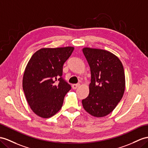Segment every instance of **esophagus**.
<instances>
[{
  "instance_id": "obj_1",
  "label": "esophagus",
  "mask_w": 148,
  "mask_h": 148,
  "mask_svg": "<svg viewBox=\"0 0 148 148\" xmlns=\"http://www.w3.org/2000/svg\"><path fill=\"white\" fill-rule=\"evenodd\" d=\"M79 86H80V84H74L72 86V87H73V89H76L77 88H79Z\"/></svg>"
}]
</instances>
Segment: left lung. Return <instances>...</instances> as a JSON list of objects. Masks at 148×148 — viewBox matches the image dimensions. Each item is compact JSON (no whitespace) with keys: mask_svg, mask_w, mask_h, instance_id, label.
<instances>
[{"mask_svg":"<svg viewBox=\"0 0 148 148\" xmlns=\"http://www.w3.org/2000/svg\"><path fill=\"white\" fill-rule=\"evenodd\" d=\"M82 52L91 74L89 94L82 101L83 108L94 117L106 116L115 109L123 96V66L117 56L108 51L84 47Z\"/></svg>","mask_w":148,"mask_h":148,"instance_id":"1","label":"left lung"}]
</instances>
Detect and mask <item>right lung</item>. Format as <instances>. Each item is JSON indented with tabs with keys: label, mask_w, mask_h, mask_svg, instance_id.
Here are the masks:
<instances>
[{
	"label": "right lung",
	"mask_w": 148,
	"mask_h": 148,
	"mask_svg": "<svg viewBox=\"0 0 148 148\" xmlns=\"http://www.w3.org/2000/svg\"><path fill=\"white\" fill-rule=\"evenodd\" d=\"M73 47L42 48L28 62L22 87L32 111L42 118L55 115L62 108L64 98L71 86L62 77L64 62L73 53ZM58 81V83L55 81Z\"/></svg>",
	"instance_id": "obj_1"
}]
</instances>
